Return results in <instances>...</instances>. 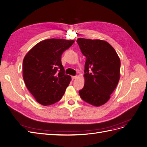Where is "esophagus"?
Segmentation results:
<instances>
[{"label":"esophagus","mask_w":147,"mask_h":147,"mask_svg":"<svg viewBox=\"0 0 147 147\" xmlns=\"http://www.w3.org/2000/svg\"><path fill=\"white\" fill-rule=\"evenodd\" d=\"M77 78V76H72V79L74 80H75L76 78Z\"/></svg>","instance_id":"esophagus-1"}]
</instances>
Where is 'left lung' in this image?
<instances>
[{
    "label": "left lung",
    "mask_w": 147,
    "mask_h": 147,
    "mask_svg": "<svg viewBox=\"0 0 147 147\" xmlns=\"http://www.w3.org/2000/svg\"><path fill=\"white\" fill-rule=\"evenodd\" d=\"M80 49L86 58L84 85L79 90L84 102L95 106L103 105L110 98L120 79V60L114 49L100 39L80 38Z\"/></svg>",
    "instance_id": "obj_1"
}]
</instances>
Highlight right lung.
Segmentation results:
<instances>
[{
  "mask_svg": "<svg viewBox=\"0 0 147 147\" xmlns=\"http://www.w3.org/2000/svg\"><path fill=\"white\" fill-rule=\"evenodd\" d=\"M74 41L49 39L38 43L23 61V78L37 102L51 105L62 98L71 77L65 74L61 55Z\"/></svg>",
  "mask_w": 147,
  "mask_h": 147,
  "instance_id": "add662e5",
  "label": "right lung"
}]
</instances>
